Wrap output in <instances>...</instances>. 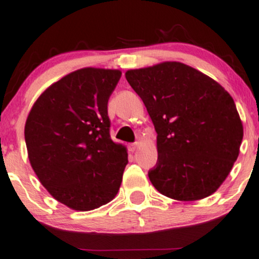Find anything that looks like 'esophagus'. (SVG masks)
I'll use <instances>...</instances> for the list:
<instances>
[{
    "label": "esophagus",
    "instance_id": "34e87169",
    "mask_svg": "<svg viewBox=\"0 0 259 259\" xmlns=\"http://www.w3.org/2000/svg\"><path fill=\"white\" fill-rule=\"evenodd\" d=\"M139 145H140V143H139V142L132 143V145H130V146H129V149H130V151H132V152H135V151H136V149H138V147H139Z\"/></svg>",
    "mask_w": 259,
    "mask_h": 259
}]
</instances>
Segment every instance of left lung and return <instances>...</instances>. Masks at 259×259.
<instances>
[{"label":"left lung","mask_w":259,"mask_h":259,"mask_svg":"<svg viewBox=\"0 0 259 259\" xmlns=\"http://www.w3.org/2000/svg\"><path fill=\"white\" fill-rule=\"evenodd\" d=\"M125 78L157 132V166L148 172L154 188L180 201L213 194L238 159L244 136L229 93L177 61L127 70Z\"/></svg>","instance_id":"obj_1"}]
</instances>
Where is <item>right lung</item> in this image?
Masks as SVG:
<instances>
[{
  "label": "right lung",
  "instance_id": "1",
  "mask_svg": "<svg viewBox=\"0 0 259 259\" xmlns=\"http://www.w3.org/2000/svg\"><path fill=\"white\" fill-rule=\"evenodd\" d=\"M119 70L85 67L48 87L31 108L25 142L33 171L55 200L90 211L117 195L127 164L112 141L108 99Z\"/></svg>",
  "mask_w": 259,
  "mask_h": 259
}]
</instances>
